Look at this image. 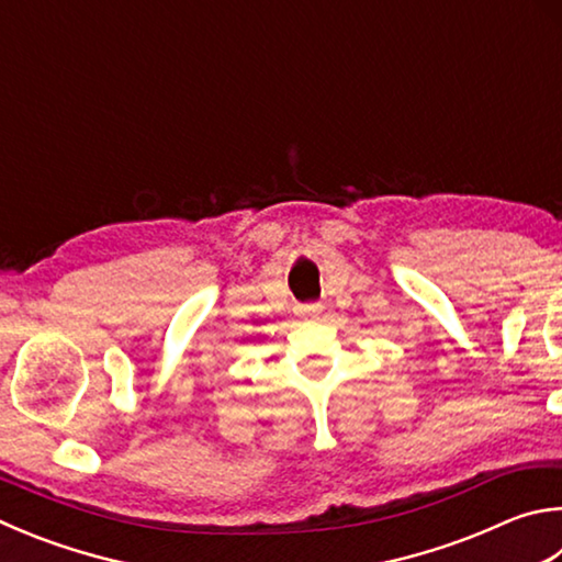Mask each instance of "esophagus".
<instances>
[{"mask_svg":"<svg viewBox=\"0 0 562 562\" xmlns=\"http://www.w3.org/2000/svg\"><path fill=\"white\" fill-rule=\"evenodd\" d=\"M297 312H300L302 316H316V314L322 312V304H319V302H312V304H300Z\"/></svg>","mask_w":562,"mask_h":562,"instance_id":"esophagus-1","label":"esophagus"}]
</instances>
